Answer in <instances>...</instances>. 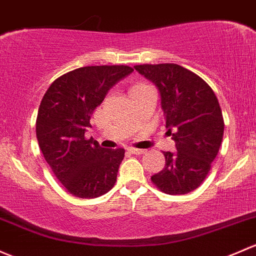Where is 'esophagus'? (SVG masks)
Returning <instances> with one entry per match:
<instances>
[{"mask_svg": "<svg viewBox=\"0 0 256 256\" xmlns=\"http://www.w3.org/2000/svg\"><path fill=\"white\" fill-rule=\"evenodd\" d=\"M128 152L134 153V154H144L147 150H141V148H134V147H131V148H128Z\"/></svg>", "mask_w": 256, "mask_h": 256, "instance_id": "obj_1", "label": "esophagus"}]
</instances>
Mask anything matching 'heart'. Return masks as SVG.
Here are the masks:
<instances>
[{
    "label": "heart",
    "mask_w": 256,
    "mask_h": 256,
    "mask_svg": "<svg viewBox=\"0 0 256 256\" xmlns=\"http://www.w3.org/2000/svg\"><path fill=\"white\" fill-rule=\"evenodd\" d=\"M144 86H146V84H144V83H137V84H135L132 88H131L130 92H132V90H138V88L144 87Z\"/></svg>",
    "instance_id": "1"
}]
</instances>
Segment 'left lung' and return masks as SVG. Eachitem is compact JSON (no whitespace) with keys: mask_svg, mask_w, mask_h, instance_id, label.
Here are the masks:
<instances>
[{"mask_svg":"<svg viewBox=\"0 0 256 256\" xmlns=\"http://www.w3.org/2000/svg\"><path fill=\"white\" fill-rule=\"evenodd\" d=\"M134 68L160 90L164 125L176 141V150L163 152L166 166L150 178L153 184L169 195L198 189L218 153L224 131L216 94L201 77L179 64H136Z\"/></svg>","mask_w":256,"mask_h":256,"instance_id":"left-lung-1","label":"left lung"}]
</instances>
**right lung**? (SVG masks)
<instances>
[{
    "label": "right lung",
    "mask_w": 256,
    "mask_h": 256,
    "mask_svg": "<svg viewBox=\"0 0 256 256\" xmlns=\"http://www.w3.org/2000/svg\"><path fill=\"white\" fill-rule=\"evenodd\" d=\"M128 66H87L54 80L42 96L36 138L45 160L64 189L80 198L104 195L116 182L125 150L99 146L84 134L94 109L121 80Z\"/></svg>",
    "instance_id": "right-lung-1"
}]
</instances>
